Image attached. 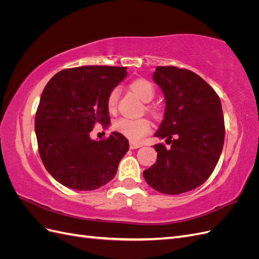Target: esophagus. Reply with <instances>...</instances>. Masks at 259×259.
<instances>
[{"label": "esophagus", "mask_w": 259, "mask_h": 259, "mask_svg": "<svg viewBox=\"0 0 259 259\" xmlns=\"http://www.w3.org/2000/svg\"><path fill=\"white\" fill-rule=\"evenodd\" d=\"M139 147H142V145H140V144H135V143H130V148L131 149H137Z\"/></svg>", "instance_id": "esophagus-1"}]
</instances>
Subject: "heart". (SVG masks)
<instances>
[{"label": "heart", "instance_id": "1", "mask_svg": "<svg viewBox=\"0 0 259 259\" xmlns=\"http://www.w3.org/2000/svg\"><path fill=\"white\" fill-rule=\"evenodd\" d=\"M131 90L145 103L151 101L155 96V89L151 82L146 79H136L130 84ZM117 100H119V89L114 88L109 93L107 98V107L110 111H113L116 108ZM148 110L154 113V108L148 106ZM113 127L116 132L130 139L132 143H140L142 140L151 132L152 124L146 117L142 119H130V117H120L117 119Z\"/></svg>", "mask_w": 259, "mask_h": 259}]
</instances>
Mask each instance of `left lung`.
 Segmentation results:
<instances>
[{"label":"left lung","instance_id":"obj_1","mask_svg":"<svg viewBox=\"0 0 259 259\" xmlns=\"http://www.w3.org/2000/svg\"><path fill=\"white\" fill-rule=\"evenodd\" d=\"M153 80L165 96V113L155 137V164L144 170L147 184L165 194H179L201 186L213 173L222 154L225 121L217 93L190 70L156 67Z\"/></svg>","mask_w":259,"mask_h":259}]
</instances>
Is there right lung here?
I'll return each mask as SVG.
<instances>
[{
  "label": "right lung",
  "mask_w": 259,
  "mask_h": 259,
  "mask_svg": "<svg viewBox=\"0 0 259 259\" xmlns=\"http://www.w3.org/2000/svg\"><path fill=\"white\" fill-rule=\"evenodd\" d=\"M126 74V67L83 66L61 70L46 84L35 134L45 168L61 185L94 190L115 176L128 140L113 132L96 142L90 133L110 123L107 98Z\"/></svg>",
  "instance_id": "right-lung-1"
}]
</instances>
